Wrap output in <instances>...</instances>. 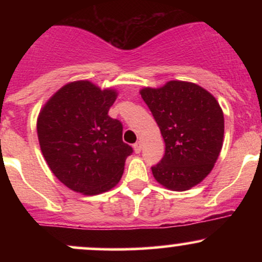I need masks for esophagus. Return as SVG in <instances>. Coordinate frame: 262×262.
<instances>
[{"instance_id": "obj_1", "label": "esophagus", "mask_w": 262, "mask_h": 262, "mask_svg": "<svg viewBox=\"0 0 262 262\" xmlns=\"http://www.w3.org/2000/svg\"><path fill=\"white\" fill-rule=\"evenodd\" d=\"M134 151L137 152V154H139L141 151V141H137V143L134 144Z\"/></svg>"}]
</instances>
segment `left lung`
<instances>
[{
  "instance_id": "1",
  "label": "left lung",
  "mask_w": 262,
  "mask_h": 262,
  "mask_svg": "<svg viewBox=\"0 0 262 262\" xmlns=\"http://www.w3.org/2000/svg\"><path fill=\"white\" fill-rule=\"evenodd\" d=\"M140 95L165 141V155L151 167L155 180L172 191L193 187L213 169L223 145L221 106L208 91L183 81L146 87Z\"/></svg>"
}]
</instances>
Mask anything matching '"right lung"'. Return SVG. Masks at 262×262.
<instances>
[{
	"label": "right lung",
	"mask_w": 262,
	"mask_h": 262,
	"mask_svg": "<svg viewBox=\"0 0 262 262\" xmlns=\"http://www.w3.org/2000/svg\"><path fill=\"white\" fill-rule=\"evenodd\" d=\"M117 93L89 81L65 85L39 113L38 139L50 170L73 191L98 194L119 182L133 148L108 116Z\"/></svg>",
	"instance_id": "obj_1"
}]
</instances>
